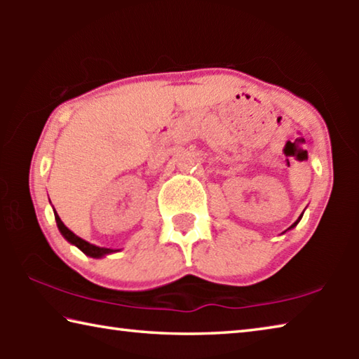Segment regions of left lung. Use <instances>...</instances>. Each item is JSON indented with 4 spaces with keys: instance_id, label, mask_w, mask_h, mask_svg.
<instances>
[{
    "instance_id": "8db88e82",
    "label": "left lung",
    "mask_w": 359,
    "mask_h": 359,
    "mask_svg": "<svg viewBox=\"0 0 359 359\" xmlns=\"http://www.w3.org/2000/svg\"><path fill=\"white\" fill-rule=\"evenodd\" d=\"M299 220H301V217H299ZM299 220H297V222H299ZM297 222H296L294 224H291V228H293V226H296V224H297Z\"/></svg>"
}]
</instances>
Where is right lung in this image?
Returning <instances> with one entry per match:
<instances>
[{"mask_svg":"<svg viewBox=\"0 0 359 359\" xmlns=\"http://www.w3.org/2000/svg\"><path fill=\"white\" fill-rule=\"evenodd\" d=\"M55 220H57V224H58V229L60 233H62L65 236L66 241H69L71 244H74L76 247L81 248V250L88 255V257H93V258H100V257H104V255L111 253L114 250H111V248H104V247H98V245H93L90 244V242L83 241L82 238H79V236H76L74 233L69 228H66V224L62 222V218L58 217V214H55Z\"/></svg>","mask_w":359,"mask_h":359,"instance_id":"1","label":"right lung"}]
</instances>
